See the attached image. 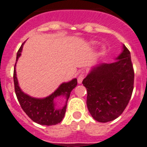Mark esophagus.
<instances>
[{
    "instance_id": "1",
    "label": "esophagus",
    "mask_w": 147,
    "mask_h": 147,
    "mask_svg": "<svg viewBox=\"0 0 147 147\" xmlns=\"http://www.w3.org/2000/svg\"><path fill=\"white\" fill-rule=\"evenodd\" d=\"M83 79H84V74H83V73H82L81 74H80V76H78V78H77L78 83H79V84H82V82Z\"/></svg>"
}]
</instances>
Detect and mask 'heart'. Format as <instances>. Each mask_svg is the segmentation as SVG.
I'll return each instance as SVG.
<instances>
[{
    "instance_id": "b5f03b06",
    "label": "heart",
    "mask_w": 147,
    "mask_h": 147,
    "mask_svg": "<svg viewBox=\"0 0 147 147\" xmlns=\"http://www.w3.org/2000/svg\"><path fill=\"white\" fill-rule=\"evenodd\" d=\"M91 43L92 45H96V42H92Z\"/></svg>"
}]
</instances>
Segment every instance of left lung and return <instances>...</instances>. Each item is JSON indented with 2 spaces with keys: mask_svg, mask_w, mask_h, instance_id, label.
I'll return each instance as SVG.
<instances>
[{
  "mask_svg": "<svg viewBox=\"0 0 147 147\" xmlns=\"http://www.w3.org/2000/svg\"><path fill=\"white\" fill-rule=\"evenodd\" d=\"M82 84L87 89V106L92 117L102 123L117 119L133 90L134 71L129 50L123 45L115 62L93 66Z\"/></svg>",
  "mask_w": 147,
  "mask_h": 147,
  "instance_id": "obj_1",
  "label": "left lung"
}]
</instances>
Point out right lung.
Returning <instances> with one entry per match:
<instances>
[{
  "mask_svg": "<svg viewBox=\"0 0 147 147\" xmlns=\"http://www.w3.org/2000/svg\"><path fill=\"white\" fill-rule=\"evenodd\" d=\"M23 44L17 53L16 63L14 68V84L17 98L23 111L33 121L41 125H55L62 121L65 114L67 100L71 92L77 85L76 78L67 82L62 83L54 92L45 98H34L26 94L19 86L16 74V66L18 59L21 56ZM62 97L66 100L63 107H59L55 101L57 98Z\"/></svg>",
  "mask_w": 147,
  "mask_h": 147,
  "instance_id": "right-lung-1",
  "label": "right lung"
}]
</instances>
